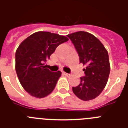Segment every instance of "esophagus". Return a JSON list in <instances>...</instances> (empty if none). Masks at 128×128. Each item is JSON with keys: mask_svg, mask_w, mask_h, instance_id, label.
Here are the masks:
<instances>
[{"mask_svg": "<svg viewBox=\"0 0 128 128\" xmlns=\"http://www.w3.org/2000/svg\"><path fill=\"white\" fill-rule=\"evenodd\" d=\"M63 74H64L65 76H68V77H70V76H71V74H68V73H66V72H63Z\"/></svg>", "mask_w": 128, "mask_h": 128, "instance_id": "esophagus-1", "label": "esophagus"}]
</instances>
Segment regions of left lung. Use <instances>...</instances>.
<instances>
[{
    "instance_id": "1",
    "label": "left lung",
    "mask_w": 128,
    "mask_h": 128,
    "mask_svg": "<svg viewBox=\"0 0 128 128\" xmlns=\"http://www.w3.org/2000/svg\"><path fill=\"white\" fill-rule=\"evenodd\" d=\"M80 57L85 76L80 78L78 86L72 87L75 95L84 101L91 100L102 93L110 72L108 52L103 44L90 33L79 31L67 35Z\"/></svg>"
}]
</instances>
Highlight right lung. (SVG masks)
<instances>
[{"label": "right lung", "instance_id": "add662e5", "mask_svg": "<svg viewBox=\"0 0 128 128\" xmlns=\"http://www.w3.org/2000/svg\"><path fill=\"white\" fill-rule=\"evenodd\" d=\"M68 40L65 36L39 31L19 45L15 55V69L19 82L30 95L42 98L54 90L62 72H50L44 63L60 44Z\"/></svg>", "mask_w": 128, "mask_h": 128}]
</instances>
